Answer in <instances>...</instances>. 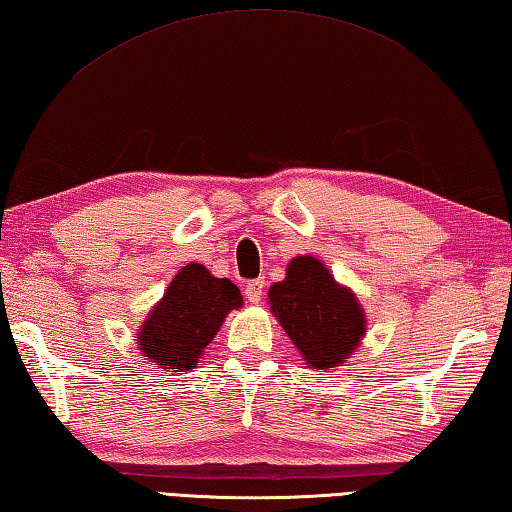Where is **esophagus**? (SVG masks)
I'll return each mask as SVG.
<instances>
[{"instance_id": "obj_1", "label": "esophagus", "mask_w": 512, "mask_h": 512, "mask_svg": "<svg viewBox=\"0 0 512 512\" xmlns=\"http://www.w3.org/2000/svg\"><path fill=\"white\" fill-rule=\"evenodd\" d=\"M264 286H266V282H264V277H259V280H250L248 284H246V297H248V302L250 304H259L262 302V295H264Z\"/></svg>"}]
</instances>
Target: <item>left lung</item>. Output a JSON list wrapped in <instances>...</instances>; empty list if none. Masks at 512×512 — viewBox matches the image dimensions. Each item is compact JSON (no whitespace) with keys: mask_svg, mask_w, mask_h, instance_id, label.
Here are the masks:
<instances>
[{"mask_svg":"<svg viewBox=\"0 0 512 512\" xmlns=\"http://www.w3.org/2000/svg\"><path fill=\"white\" fill-rule=\"evenodd\" d=\"M268 306L311 369L342 367L365 338L367 315L356 293L318 257L291 259L284 280L268 288Z\"/></svg>","mask_w":512,"mask_h":512,"instance_id":"8db88e82","label":"left lung"}]
</instances>
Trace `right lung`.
Here are the masks:
<instances>
[{
	"label": "right lung",
	"mask_w": 512,
	"mask_h": 512,
	"mask_svg": "<svg viewBox=\"0 0 512 512\" xmlns=\"http://www.w3.org/2000/svg\"><path fill=\"white\" fill-rule=\"evenodd\" d=\"M244 306L228 277H215L203 264L174 275L159 302L136 331L143 358L161 371H190L215 340L226 315Z\"/></svg>",
	"instance_id": "obj_1"
}]
</instances>
